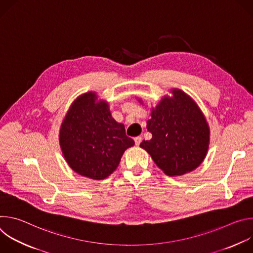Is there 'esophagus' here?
Instances as JSON below:
<instances>
[{"instance_id":"34e87169","label":"esophagus","mask_w":253,"mask_h":253,"mask_svg":"<svg viewBox=\"0 0 253 253\" xmlns=\"http://www.w3.org/2000/svg\"><path fill=\"white\" fill-rule=\"evenodd\" d=\"M134 141H135V144L137 146H139L140 145V143H141V141H142V137L141 136H137V137H135L134 138Z\"/></svg>"}]
</instances>
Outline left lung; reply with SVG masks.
I'll return each mask as SVG.
<instances>
[{"mask_svg": "<svg viewBox=\"0 0 253 253\" xmlns=\"http://www.w3.org/2000/svg\"><path fill=\"white\" fill-rule=\"evenodd\" d=\"M155 108L147 130L150 140H143L155 164L168 176H180L196 169L204 160L209 147L208 123L194 100L179 89L171 90ZM141 102V100H138Z\"/></svg>", "mask_w": 253, "mask_h": 253, "instance_id": "left-lung-1", "label": "left lung"}]
</instances>
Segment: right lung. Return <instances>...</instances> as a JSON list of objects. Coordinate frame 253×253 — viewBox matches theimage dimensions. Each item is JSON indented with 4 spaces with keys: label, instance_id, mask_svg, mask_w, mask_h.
Here are the masks:
<instances>
[{
    "label": "right lung",
    "instance_id": "right-lung-1",
    "mask_svg": "<svg viewBox=\"0 0 253 253\" xmlns=\"http://www.w3.org/2000/svg\"><path fill=\"white\" fill-rule=\"evenodd\" d=\"M94 92L79 96L61 124L63 155L76 173L102 180L118 167L125 150L134 145L125 127L111 116L109 105Z\"/></svg>",
    "mask_w": 253,
    "mask_h": 253
}]
</instances>
